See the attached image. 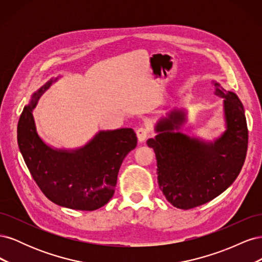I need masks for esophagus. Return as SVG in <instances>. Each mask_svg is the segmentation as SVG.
<instances>
[{"mask_svg":"<svg viewBox=\"0 0 262 262\" xmlns=\"http://www.w3.org/2000/svg\"><path fill=\"white\" fill-rule=\"evenodd\" d=\"M147 136H148V128H146V126H141V128L137 130V137L140 142L145 141Z\"/></svg>","mask_w":262,"mask_h":262,"instance_id":"obj_1","label":"esophagus"}]
</instances>
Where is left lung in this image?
Wrapping results in <instances>:
<instances>
[{"instance_id":"8db88e82","label":"left lung","mask_w":262,"mask_h":262,"mask_svg":"<svg viewBox=\"0 0 262 262\" xmlns=\"http://www.w3.org/2000/svg\"><path fill=\"white\" fill-rule=\"evenodd\" d=\"M216 96L224 98L226 131L213 142L176 132L186 120L184 110H172L156 125L148 139L157 160V180L173 207L189 210L207 203L231 186L239 175L248 146V129L237 95L214 83Z\"/></svg>"}]
</instances>
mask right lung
Segmentation results:
<instances>
[{"instance_id":"add662e5","label":"right lung","mask_w":262,"mask_h":262,"mask_svg":"<svg viewBox=\"0 0 262 262\" xmlns=\"http://www.w3.org/2000/svg\"><path fill=\"white\" fill-rule=\"evenodd\" d=\"M53 81L46 83L24 107L17 125L19 150L36 184L50 201L73 210H97L113 198L124 157L138 144L137 134L130 128L100 131L78 149L48 146L38 136L31 113Z\"/></svg>"}]
</instances>
